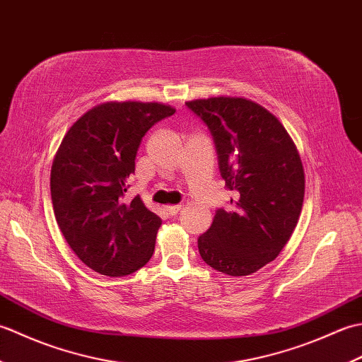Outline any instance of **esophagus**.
I'll return each mask as SVG.
<instances>
[{"label": "esophagus", "instance_id": "34e87169", "mask_svg": "<svg viewBox=\"0 0 362 362\" xmlns=\"http://www.w3.org/2000/svg\"><path fill=\"white\" fill-rule=\"evenodd\" d=\"M180 209H182V205H168L166 211H168V214H171V216H175V214L180 211Z\"/></svg>", "mask_w": 362, "mask_h": 362}]
</instances>
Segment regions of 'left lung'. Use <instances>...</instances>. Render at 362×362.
<instances>
[{
    "label": "left lung",
    "instance_id": "obj_1",
    "mask_svg": "<svg viewBox=\"0 0 362 362\" xmlns=\"http://www.w3.org/2000/svg\"><path fill=\"white\" fill-rule=\"evenodd\" d=\"M185 104L209 126L221 177L235 194L232 210L219 209L199 236V253L222 274L250 275L279 257L294 232L305 196L302 160L281 122L250 99Z\"/></svg>",
    "mask_w": 362,
    "mask_h": 362
}]
</instances>
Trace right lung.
<instances>
[{
    "instance_id": "1",
    "label": "right lung",
    "mask_w": 362,
    "mask_h": 362,
    "mask_svg": "<svg viewBox=\"0 0 362 362\" xmlns=\"http://www.w3.org/2000/svg\"><path fill=\"white\" fill-rule=\"evenodd\" d=\"M175 112L161 103L109 101L68 129L51 166L54 216L68 245L95 272L129 275L156 249L161 219L140 196L124 201L144 134Z\"/></svg>"
}]
</instances>
